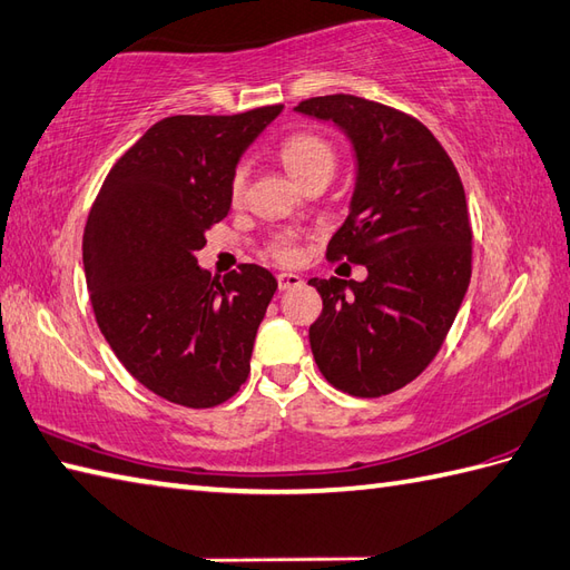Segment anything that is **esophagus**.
Instances as JSON below:
<instances>
[{"mask_svg": "<svg viewBox=\"0 0 570 570\" xmlns=\"http://www.w3.org/2000/svg\"><path fill=\"white\" fill-rule=\"evenodd\" d=\"M297 285H302V277L299 275H295V273H281V275H277V287H281V289H293Z\"/></svg>", "mask_w": 570, "mask_h": 570, "instance_id": "34e87169", "label": "esophagus"}]
</instances>
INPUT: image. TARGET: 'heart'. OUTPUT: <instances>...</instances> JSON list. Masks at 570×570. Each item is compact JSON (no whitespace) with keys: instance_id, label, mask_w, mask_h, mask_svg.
Masks as SVG:
<instances>
[{"instance_id":"heart-1","label":"heart","mask_w":570,"mask_h":570,"mask_svg":"<svg viewBox=\"0 0 570 570\" xmlns=\"http://www.w3.org/2000/svg\"><path fill=\"white\" fill-rule=\"evenodd\" d=\"M281 160L287 168V173L302 185L305 180L314 178V175H326V178H332V173L336 168V148L326 136L317 131H299V134L287 136L283 141ZM246 183H248V168L236 166L229 183V193L234 202L244 197ZM268 253L277 263H293L299 256L295 238L289 234L277 236L271 244Z\"/></svg>"}]
</instances>
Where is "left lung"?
I'll list each match as a JSON object with an SVG mask.
<instances>
[{
    "label": "left lung",
    "mask_w": 570,
    "mask_h": 570,
    "mask_svg": "<svg viewBox=\"0 0 570 570\" xmlns=\"http://www.w3.org/2000/svg\"><path fill=\"white\" fill-rule=\"evenodd\" d=\"M351 138L358 180L326 258L365 265L368 277L309 281L322 314L309 346L322 375L353 397H381L434 361L471 283L473 232L459 170L426 126L353 95L295 107Z\"/></svg>",
    "instance_id": "1"
}]
</instances>
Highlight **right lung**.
<instances>
[{
  "label": "right lung",
  "instance_id": "obj_1",
  "mask_svg": "<svg viewBox=\"0 0 570 570\" xmlns=\"http://www.w3.org/2000/svg\"><path fill=\"white\" fill-rule=\"evenodd\" d=\"M283 105L175 114L114 163L87 217L82 263L99 332L138 383L183 407L234 397L277 289L256 263L212 277L195 253L232 207V173Z\"/></svg>",
  "mask_w": 570,
  "mask_h": 570
}]
</instances>
